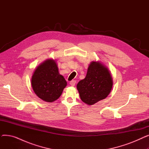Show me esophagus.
Instances as JSON below:
<instances>
[{
    "label": "esophagus",
    "instance_id": "obj_1",
    "mask_svg": "<svg viewBox=\"0 0 149 149\" xmlns=\"http://www.w3.org/2000/svg\"><path fill=\"white\" fill-rule=\"evenodd\" d=\"M75 83H76V81H75V80L70 81V83H69L70 85V86H74L75 84Z\"/></svg>",
    "mask_w": 149,
    "mask_h": 149
}]
</instances>
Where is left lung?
<instances>
[{
  "label": "left lung",
  "instance_id": "left-lung-1",
  "mask_svg": "<svg viewBox=\"0 0 149 149\" xmlns=\"http://www.w3.org/2000/svg\"><path fill=\"white\" fill-rule=\"evenodd\" d=\"M113 86L112 75L107 68L100 61H92L86 77L77 85L81 100L93 105L106 98Z\"/></svg>",
  "mask_w": 149,
  "mask_h": 149
}]
</instances>
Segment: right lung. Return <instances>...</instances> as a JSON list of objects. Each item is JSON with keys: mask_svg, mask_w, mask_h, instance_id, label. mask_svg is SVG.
<instances>
[{"mask_svg": "<svg viewBox=\"0 0 149 149\" xmlns=\"http://www.w3.org/2000/svg\"><path fill=\"white\" fill-rule=\"evenodd\" d=\"M31 85L36 94L46 102L57 100L66 86L67 82L58 72L53 59H48L39 65L32 76Z\"/></svg>", "mask_w": 149, "mask_h": 149, "instance_id": "1", "label": "right lung"}]
</instances>
